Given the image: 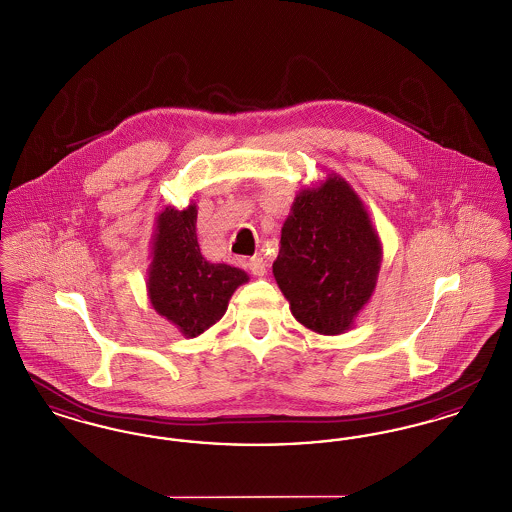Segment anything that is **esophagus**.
I'll use <instances>...</instances> for the list:
<instances>
[{
	"instance_id": "1",
	"label": "esophagus",
	"mask_w": 512,
	"mask_h": 512,
	"mask_svg": "<svg viewBox=\"0 0 512 512\" xmlns=\"http://www.w3.org/2000/svg\"><path fill=\"white\" fill-rule=\"evenodd\" d=\"M247 267H249V270H251L255 276H265V272H267V263H265V259L259 257V255L251 257L249 263H247Z\"/></svg>"
}]
</instances>
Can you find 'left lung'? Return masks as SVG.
<instances>
[{"label": "left lung", "instance_id": "1", "mask_svg": "<svg viewBox=\"0 0 512 512\" xmlns=\"http://www.w3.org/2000/svg\"><path fill=\"white\" fill-rule=\"evenodd\" d=\"M380 265V236L345 178L332 172L295 194L272 274L297 322L320 336L353 328Z\"/></svg>", "mask_w": 512, "mask_h": 512}]
</instances>
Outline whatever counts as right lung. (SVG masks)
Masks as SVG:
<instances>
[{
    "mask_svg": "<svg viewBox=\"0 0 512 512\" xmlns=\"http://www.w3.org/2000/svg\"><path fill=\"white\" fill-rule=\"evenodd\" d=\"M197 205L182 211L165 207L151 236L147 297L157 315L184 338H197L224 317L234 292L249 282L242 268L209 263L197 244Z\"/></svg>",
    "mask_w": 512,
    "mask_h": 512,
    "instance_id": "right-lung-1",
    "label": "right lung"
}]
</instances>
